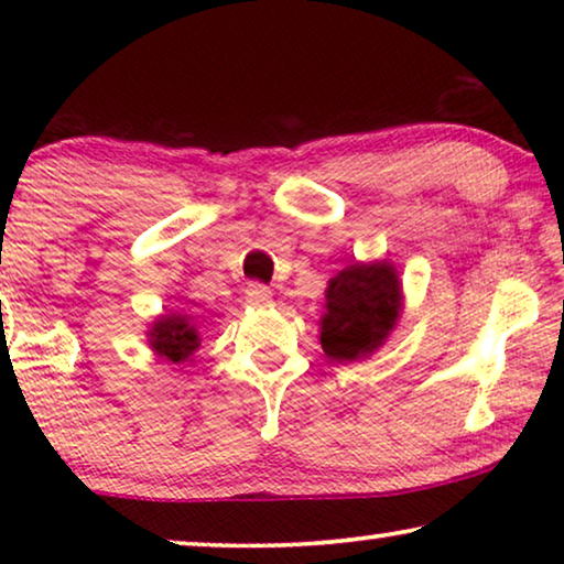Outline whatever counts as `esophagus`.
<instances>
[{"mask_svg":"<svg viewBox=\"0 0 564 564\" xmlns=\"http://www.w3.org/2000/svg\"><path fill=\"white\" fill-rule=\"evenodd\" d=\"M272 290L267 288V284H259V282H251L249 288H246V300H249L251 305L257 307H267L269 303H272Z\"/></svg>","mask_w":564,"mask_h":564,"instance_id":"esophagus-1","label":"esophagus"}]
</instances>
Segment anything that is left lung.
Here are the masks:
<instances>
[{"label": "left lung", "instance_id": "8db88e82", "mask_svg": "<svg viewBox=\"0 0 564 564\" xmlns=\"http://www.w3.org/2000/svg\"><path fill=\"white\" fill-rule=\"evenodd\" d=\"M400 282L388 261L354 264L338 272L326 290L321 346L330 359L354 361L372 354L395 326Z\"/></svg>", "mask_w": 564, "mask_h": 564}]
</instances>
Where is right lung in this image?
<instances>
[{
  "label": "right lung",
  "mask_w": 564,
  "mask_h": 564,
  "mask_svg": "<svg viewBox=\"0 0 564 564\" xmlns=\"http://www.w3.org/2000/svg\"><path fill=\"white\" fill-rule=\"evenodd\" d=\"M151 346L159 357H164L169 361H180L189 359L192 351L199 346L197 330L192 323L187 321V315H164V318L153 323L151 330Z\"/></svg>",
  "instance_id": "right-lung-1"
}]
</instances>
